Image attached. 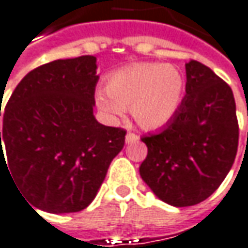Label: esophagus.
Instances as JSON below:
<instances>
[{
	"instance_id": "obj_1",
	"label": "esophagus",
	"mask_w": 248,
	"mask_h": 248,
	"mask_svg": "<svg viewBox=\"0 0 248 248\" xmlns=\"http://www.w3.org/2000/svg\"><path fill=\"white\" fill-rule=\"evenodd\" d=\"M140 140V137L138 135H135V134L133 133H128L127 135H125V142L127 144H133V142H137Z\"/></svg>"
}]
</instances>
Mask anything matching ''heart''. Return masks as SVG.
<instances>
[{"instance_id": "b5f03b06", "label": "heart", "mask_w": 248, "mask_h": 248, "mask_svg": "<svg viewBox=\"0 0 248 248\" xmlns=\"http://www.w3.org/2000/svg\"><path fill=\"white\" fill-rule=\"evenodd\" d=\"M185 76L179 69L158 62L134 63L110 75L106 89L96 93L98 110L111 120L130 107L134 121L145 131L169 125L184 104Z\"/></svg>"}]
</instances>
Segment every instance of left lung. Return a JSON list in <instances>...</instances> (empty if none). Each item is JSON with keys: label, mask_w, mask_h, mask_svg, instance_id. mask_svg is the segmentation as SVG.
<instances>
[{"label": "left lung", "mask_w": 248, "mask_h": 248, "mask_svg": "<svg viewBox=\"0 0 248 248\" xmlns=\"http://www.w3.org/2000/svg\"><path fill=\"white\" fill-rule=\"evenodd\" d=\"M185 67L181 111L164 131L142 138L148 154L140 167L155 196L175 207L207 199L232 169L239 145L230 86L201 62Z\"/></svg>", "instance_id": "obj_1"}]
</instances>
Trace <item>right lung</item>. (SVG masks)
Returning <instances> with one entry per match:
<instances>
[{"mask_svg": "<svg viewBox=\"0 0 248 248\" xmlns=\"http://www.w3.org/2000/svg\"><path fill=\"white\" fill-rule=\"evenodd\" d=\"M97 81L94 56L59 59L29 72L7 103L0 169L9 168L39 210L58 215L87 207L124 147L125 131L93 114Z\"/></svg>", "mask_w": 248, "mask_h": 248, "instance_id": "obj_1", "label": "right lung"}]
</instances>
